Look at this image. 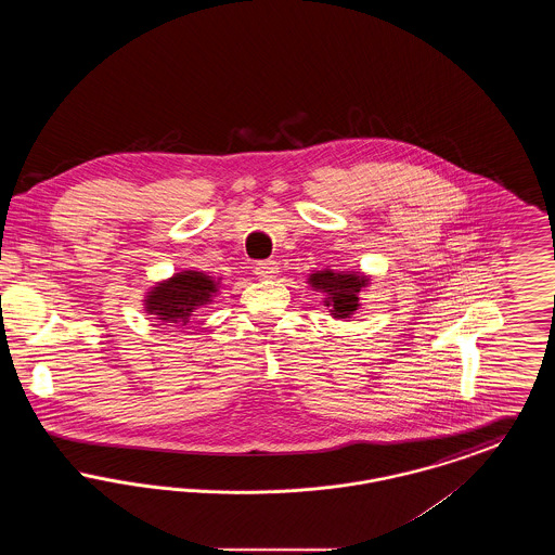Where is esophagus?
Returning <instances> with one entry per match:
<instances>
[{"label": "esophagus", "instance_id": "34e87169", "mask_svg": "<svg viewBox=\"0 0 555 555\" xmlns=\"http://www.w3.org/2000/svg\"><path fill=\"white\" fill-rule=\"evenodd\" d=\"M256 274H258V279H274L276 274H279V264L274 262V260H264V262H258L256 264Z\"/></svg>", "mask_w": 555, "mask_h": 555}]
</instances>
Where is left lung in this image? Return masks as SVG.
I'll list each match as a JSON object with an SVG mask.
<instances>
[{
    "mask_svg": "<svg viewBox=\"0 0 555 555\" xmlns=\"http://www.w3.org/2000/svg\"><path fill=\"white\" fill-rule=\"evenodd\" d=\"M314 291L324 295V306L333 318H351L360 310V293L370 285L366 274L360 272H335L331 268L314 270L308 276Z\"/></svg>",
    "mask_w": 555,
    "mask_h": 555,
    "instance_id": "1",
    "label": "left lung"
}]
</instances>
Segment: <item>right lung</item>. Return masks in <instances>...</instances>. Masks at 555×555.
<instances>
[{"instance_id":"obj_1","label":"right lung","mask_w":555,"mask_h":555,"mask_svg":"<svg viewBox=\"0 0 555 555\" xmlns=\"http://www.w3.org/2000/svg\"><path fill=\"white\" fill-rule=\"evenodd\" d=\"M218 285L220 279L216 281L202 270H183L147 291L143 308L158 322L181 328L191 322V318L197 317L195 312L199 308L214 301Z\"/></svg>"}]
</instances>
